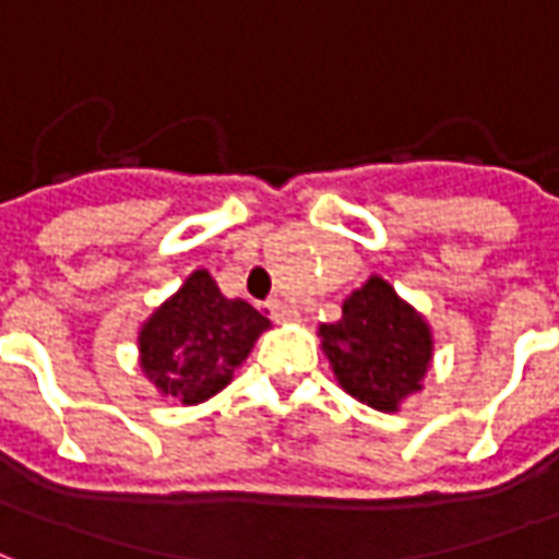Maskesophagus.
Masks as SVG:
<instances>
[{
    "instance_id": "obj_1",
    "label": "esophagus",
    "mask_w": 559,
    "mask_h": 559,
    "mask_svg": "<svg viewBox=\"0 0 559 559\" xmlns=\"http://www.w3.org/2000/svg\"><path fill=\"white\" fill-rule=\"evenodd\" d=\"M266 308H269V317H272L275 323H296V320H299L296 305L284 302V299H269Z\"/></svg>"
}]
</instances>
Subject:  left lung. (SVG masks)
<instances>
[{"instance_id": "obj_1", "label": "left lung", "mask_w": 559, "mask_h": 559, "mask_svg": "<svg viewBox=\"0 0 559 559\" xmlns=\"http://www.w3.org/2000/svg\"><path fill=\"white\" fill-rule=\"evenodd\" d=\"M320 347L338 386L380 413L421 392L433 359L428 320L395 287L371 275L341 305V320L320 326Z\"/></svg>"}]
</instances>
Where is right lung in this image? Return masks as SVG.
<instances>
[{"label": "right lung", "instance_id": "1", "mask_svg": "<svg viewBox=\"0 0 559 559\" xmlns=\"http://www.w3.org/2000/svg\"><path fill=\"white\" fill-rule=\"evenodd\" d=\"M269 326L254 305L227 299L197 269L140 326V368L164 399L203 404L230 383Z\"/></svg>", "mask_w": 559, "mask_h": 559}]
</instances>
